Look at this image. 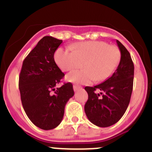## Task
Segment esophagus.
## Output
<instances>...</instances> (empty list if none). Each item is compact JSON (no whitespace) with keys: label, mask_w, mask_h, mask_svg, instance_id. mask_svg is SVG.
I'll return each instance as SVG.
<instances>
[{"label":"esophagus","mask_w":152,"mask_h":152,"mask_svg":"<svg viewBox=\"0 0 152 152\" xmlns=\"http://www.w3.org/2000/svg\"><path fill=\"white\" fill-rule=\"evenodd\" d=\"M73 88H74V91H77V90L80 89V88H81V87H80V86H79V85H77V84H74Z\"/></svg>","instance_id":"1"}]
</instances>
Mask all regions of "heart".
<instances>
[{"label": "heart", "mask_w": 152, "mask_h": 152, "mask_svg": "<svg viewBox=\"0 0 152 152\" xmlns=\"http://www.w3.org/2000/svg\"><path fill=\"white\" fill-rule=\"evenodd\" d=\"M72 49L59 48L55 60L63 72L79 68L84 69L70 72L66 80L80 84H88L96 80L103 81L110 77L118 67L121 53L116 45L103 41H90L74 44Z\"/></svg>", "instance_id": "1"}]
</instances>
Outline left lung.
Listing matches in <instances>:
<instances>
[{"label":"left lung","instance_id":"left-lung-1","mask_svg":"<svg viewBox=\"0 0 152 152\" xmlns=\"http://www.w3.org/2000/svg\"><path fill=\"white\" fill-rule=\"evenodd\" d=\"M121 52L117 68L110 77L94 87H85L88 100L84 111L88 119L99 127H108L117 123L124 115L130 102L134 79V64L129 52L116 40ZM101 91L96 94V91Z\"/></svg>","mask_w":152,"mask_h":152}]
</instances>
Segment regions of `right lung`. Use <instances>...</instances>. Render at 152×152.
Masks as SVG:
<instances>
[{
  "label": "right lung",
  "mask_w": 152,
  "mask_h": 152,
  "mask_svg": "<svg viewBox=\"0 0 152 152\" xmlns=\"http://www.w3.org/2000/svg\"><path fill=\"white\" fill-rule=\"evenodd\" d=\"M61 42L44 36L23 60L19 76L24 111L35 126L44 130L55 129L61 123L67 102L75 94L70 82L56 88L64 76L54 59Z\"/></svg>",
  "instance_id": "1"
}]
</instances>
